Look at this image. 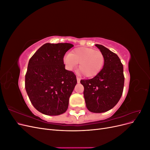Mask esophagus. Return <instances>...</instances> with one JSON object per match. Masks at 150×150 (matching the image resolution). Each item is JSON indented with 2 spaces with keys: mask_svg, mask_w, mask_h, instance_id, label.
I'll use <instances>...</instances> for the list:
<instances>
[{
  "mask_svg": "<svg viewBox=\"0 0 150 150\" xmlns=\"http://www.w3.org/2000/svg\"><path fill=\"white\" fill-rule=\"evenodd\" d=\"M76 79H77V82H78V83H80V81H81V79L79 78H78V77H77Z\"/></svg>",
  "mask_w": 150,
  "mask_h": 150,
  "instance_id": "obj_1",
  "label": "esophagus"
}]
</instances>
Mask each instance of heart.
Returning a JSON list of instances; mask_svg holds the SVG:
<instances>
[{"instance_id": "heart-1", "label": "heart", "mask_w": 150, "mask_h": 150, "mask_svg": "<svg viewBox=\"0 0 150 150\" xmlns=\"http://www.w3.org/2000/svg\"><path fill=\"white\" fill-rule=\"evenodd\" d=\"M64 62L69 70L79 64L78 71L86 78H93L99 73L104 64L103 53L92 48L81 47L72 50L64 57Z\"/></svg>"}]
</instances>
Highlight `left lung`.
Segmentation results:
<instances>
[{"label": "left lung", "mask_w": 150, "mask_h": 150, "mask_svg": "<svg viewBox=\"0 0 150 150\" xmlns=\"http://www.w3.org/2000/svg\"><path fill=\"white\" fill-rule=\"evenodd\" d=\"M104 57L101 71L93 78L81 80L88 110L100 113L110 110L118 103L123 91V66L117 54L102 45L96 44Z\"/></svg>", "instance_id": "obj_1"}]
</instances>
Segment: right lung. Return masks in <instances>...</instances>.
Returning a JSON list of instances; mask_svg holds the SVG:
<instances>
[{
    "label": "right lung",
    "instance_id": "right-lung-1",
    "mask_svg": "<svg viewBox=\"0 0 150 150\" xmlns=\"http://www.w3.org/2000/svg\"><path fill=\"white\" fill-rule=\"evenodd\" d=\"M73 46L69 43H46L30 59L25 88L31 103L42 114L57 116L67 110L77 79L74 72L65 69L63 58Z\"/></svg>",
    "mask_w": 150,
    "mask_h": 150
}]
</instances>
